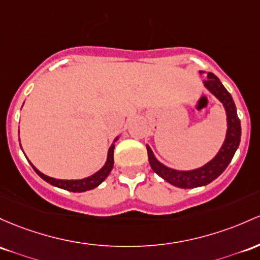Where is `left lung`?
<instances>
[{
  "mask_svg": "<svg viewBox=\"0 0 260 260\" xmlns=\"http://www.w3.org/2000/svg\"><path fill=\"white\" fill-rule=\"evenodd\" d=\"M204 73L205 71H200V74ZM204 86L215 98H217L219 102H222L227 116L226 138L215 158L198 169L176 170L168 168L167 165L159 161L149 145L147 144L148 159H149V164L153 172L158 174L165 181L174 186L180 187V189H193V187L205 186L217 179L232 160L239 142H241V121L237 115V108L231 93L222 85L217 76L212 73H207V79L204 81Z\"/></svg>",
  "mask_w": 260,
  "mask_h": 260,
  "instance_id": "8db88e82",
  "label": "left lung"
}]
</instances>
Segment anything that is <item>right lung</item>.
<instances>
[{
	"mask_svg": "<svg viewBox=\"0 0 260 260\" xmlns=\"http://www.w3.org/2000/svg\"><path fill=\"white\" fill-rule=\"evenodd\" d=\"M118 138H119V137H116L115 141H113V143L111 144L110 149H108V153H107V160H106V162H105L104 167H102L101 169L99 170V172L92 174L91 176H87V178L79 179V180H61V179L50 178V176L44 175V174L39 172V170L37 169V168L34 167L33 164H30V165H32L33 169L36 170V173L38 174L39 176H41L43 180L49 182V184L53 185V186L59 187V189H64V190H68V191H71V192H84V191L92 190V189H95V187H98L99 185L101 184V182L107 178L108 174L111 173V170H112L113 162H115V161H113V150H115V142Z\"/></svg>",
	"mask_w": 260,
	"mask_h": 260,
	"instance_id": "obj_1",
	"label": "right lung"
}]
</instances>
